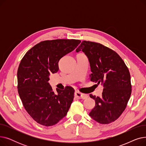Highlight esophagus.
Listing matches in <instances>:
<instances>
[{
	"label": "esophagus",
	"instance_id": "34e87169",
	"mask_svg": "<svg viewBox=\"0 0 146 146\" xmlns=\"http://www.w3.org/2000/svg\"><path fill=\"white\" fill-rule=\"evenodd\" d=\"M75 96L78 99H86L88 98V95H85V94H81L80 92H76L75 94Z\"/></svg>",
	"mask_w": 146,
	"mask_h": 146
}]
</instances>
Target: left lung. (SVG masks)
Wrapping results in <instances>:
<instances>
[{
    "label": "left lung",
    "instance_id": "obj_1",
    "mask_svg": "<svg viewBox=\"0 0 146 146\" xmlns=\"http://www.w3.org/2000/svg\"><path fill=\"white\" fill-rule=\"evenodd\" d=\"M80 51L89 60L90 80L104 87L101 97L89 95L95 101L89 116L100 124H110L120 117L131 96L128 68L115 51L99 43L83 41L76 50Z\"/></svg>",
    "mask_w": 146,
    "mask_h": 146
}]
</instances>
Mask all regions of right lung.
Returning <instances> with one entry per match:
<instances>
[{
	"instance_id": "1",
	"label": "right lung",
	"mask_w": 146,
	"mask_h": 146,
	"mask_svg": "<svg viewBox=\"0 0 146 146\" xmlns=\"http://www.w3.org/2000/svg\"><path fill=\"white\" fill-rule=\"evenodd\" d=\"M78 40L59 39L41 41L22 58L18 72V90L25 110L36 122L44 126L56 124L66 115L73 101L74 90H52L50 74L58 70L60 59L73 51Z\"/></svg>"
}]
</instances>
